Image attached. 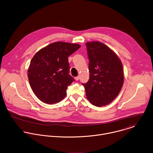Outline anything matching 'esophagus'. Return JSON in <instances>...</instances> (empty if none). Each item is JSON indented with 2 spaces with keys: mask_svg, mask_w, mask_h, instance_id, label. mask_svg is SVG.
Returning a JSON list of instances; mask_svg holds the SVG:
<instances>
[{
  "mask_svg": "<svg viewBox=\"0 0 153 153\" xmlns=\"http://www.w3.org/2000/svg\"><path fill=\"white\" fill-rule=\"evenodd\" d=\"M75 80H76V81H77V80H79V76H77V77H75Z\"/></svg>",
  "mask_w": 153,
  "mask_h": 153,
  "instance_id": "1",
  "label": "esophagus"
}]
</instances>
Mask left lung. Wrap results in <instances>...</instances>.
<instances>
[{
  "label": "left lung",
  "mask_w": 153,
  "mask_h": 153,
  "mask_svg": "<svg viewBox=\"0 0 153 153\" xmlns=\"http://www.w3.org/2000/svg\"><path fill=\"white\" fill-rule=\"evenodd\" d=\"M89 60V79L82 83L88 100L97 107L105 106L119 95L124 81L122 63L110 48L100 42L86 43Z\"/></svg>",
  "instance_id": "left-lung-1"
}]
</instances>
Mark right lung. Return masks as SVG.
I'll list each match as a JSON object with an SVG mask.
<instances>
[{
	"mask_svg": "<svg viewBox=\"0 0 153 153\" xmlns=\"http://www.w3.org/2000/svg\"><path fill=\"white\" fill-rule=\"evenodd\" d=\"M80 48L78 44L57 42L34 55L28 67V77L33 92L40 101L51 104L65 98L67 87L74 81L68 74V57Z\"/></svg>",
	"mask_w": 153,
	"mask_h": 153,
	"instance_id": "1",
	"label": "right lung"
}]
</instances>
